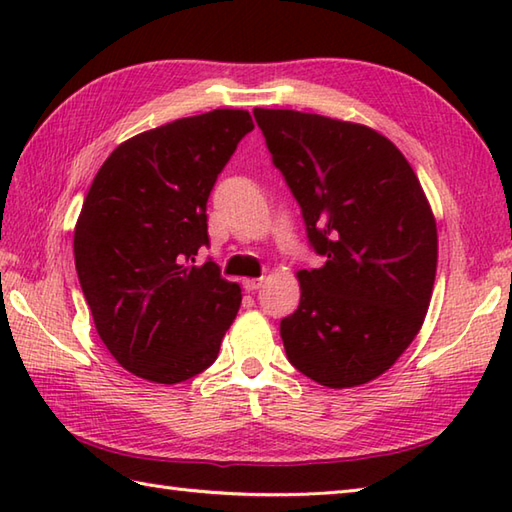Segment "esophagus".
I'll use <instances>...</instances> for the list:
<instances>
[{
  "label": "esophagus",
  "instance_id": "34e87169",
  "mask_svg": "<svg viewBox=\"0 0 512 512\" xmlns=\"http://www.w3.org/2000/svg\"><path fill=\"white\" fill-rule=\"evenodd\" d=\"M242 286L246 292H255L264 286V279L262 277H253V279H244Z\"/></svg>",
  "mask_w": 512,
  "mask_h": 512
}]
</instances>
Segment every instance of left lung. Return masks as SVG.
I'll return each instance as SVG.
<instances>
[{
	"instance_id": "obj_1",
	"label": "left lung",
	"mask_w": 512,
	"mask_h": 512,
	"mask_svg": "<svg viewBox=\"0 0 512 512\" xmlns=\"http://www.w3.org/2000/svg\"><path fill=\"white\" fill-rule=\"evenodd\" d=\"M273 165L301 206L312 250L301 301L281 319L288 361L314 383H369L396 363L427 314L436 220L407 158L374 129L295 110H253Z\"/></svg>"
}]
</instances>
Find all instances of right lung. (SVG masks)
<instances>
[{
    "mask_svg": "<svg viewBox=\"0 0 512 512\" xmlns=\"http://www.w3.org/2000/svg\"><path fill=\"white\" fill-rule=\"evenodd\" d=\"M253 118L213 110L118 145L74 228V264L107 350L127 372L176 385L213 365L242 290L215 262L206 202Z\"/></svg>",
    "mask_w": 512,
    "mask_h": 512,
    "instance_id": "1",
    "label": "right lung"
}]
</instances>
